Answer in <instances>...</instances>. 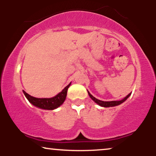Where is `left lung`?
<instances>
[{
    "instance_id": "1",
    "label": "left lung",
    "mask_w": 156,
    "mask_h": 156,
    "mask_svg": "<svg viewBox=\"0 0 156 156\" xmlns=\"http://www.w3.org/2000/svg\"><path fill=\"white\" fill-rule=\"evenodd\" d=\"M88 94H89V97L92 98V101H94L96 103H98V105H101V106H102V107H113V106H116V105H120L121 103H122L123 102H125V101H126V100L128 99V98H129V96L130 95V93L129 94H128V95L125 97V98H123L122 100H121V101H100V100L97 99V98H94V97H93L89 92H88Z\"/></svg>"
}]
</instances>
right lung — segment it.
I'll use <instances>...</instances> for the list:
<instances>
[{"label": "right lung", "instance_id": "right-lung-1", "mask_svg": "<svg viewBox=\"0 0 156 156\" xmlns=\"http://www.w3.org/2000/svg\"><path fill=\"white\" fill-rule=\"evenodd\" d=\"M70 86V83L68 84L67 87L64 88L62 92L58 93L57 95L53 98H37L34 97H32L26 93L23 90L25 96L28 99V101L36 107H38L39 108L45 109V110H53L59 107L62 103H64L66 99L67 93V89Z\"/></svg>", "mask_w": 156, "mask_h": 156}]
</instances>
